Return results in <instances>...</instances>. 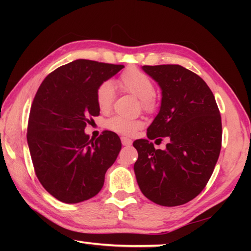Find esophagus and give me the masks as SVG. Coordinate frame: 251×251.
<instances>
[{"label": "esophagus", "mask_w": 251, "mask_h": 251, "mask_svg": "<svg viewBox=\"0 0 251 251\" xmlns=\"http://www.w3.org/2000/svg\"><path fill=\"white\" fill-rule=\"evenodd\" d=\"M121 139H122V144H123V145H124V146H129L130 144H131V139H129V138L122 137Z\"/></svg>", "instance_id": "obj_1"}]
</instances>
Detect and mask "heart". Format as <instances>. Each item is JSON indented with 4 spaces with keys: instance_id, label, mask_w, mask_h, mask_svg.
I'll return each mask as SVG.
<instances>
[{
    "instance_id": "b5f03b06",
    "label": "heart",
    "mask_w": 251,
    "mask_h": 251,
    "mask_svg": "<svg viewBox=\"0 0 251 251\" xmlns=\"http://www.w3.org/2000/svg\"><path fill=\"white\" fill-rule=\"evenodd\" d=\"M118 85L123 91L141 100L143 110L147 113L155 112L157 100L155 97V85L150 76L137 69L125 71L118 78ZM115 100V87L112 82L101 83L96 91V103L100 112H107ZM108 129L123 135H133L143 127L141 120H127L121 116H114L106 122Z\"/></svg>"
}]
</instances>
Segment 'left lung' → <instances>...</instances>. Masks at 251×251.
I'll return each mask as SVG.
<instances>
[{"label":"left lung","instance_id":"1","mask_svg":"<svg viewBox=\"0 0 251 251\" xmlns=\"http://www.w3.org/2000/svg\"><path fill=\"white\" fill-rule=\"evenodd\" d=\"M161 88L158 115L148 139L133 143L134 171L144 196L160 206L184 205L205 188L222 148V116L215 96L201 76L180 65H144ZM170 139L165 151L152 139Z\"/></svg>","mask_w":251,"mask_h":251}]
</instances>
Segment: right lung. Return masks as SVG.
Segmentation results:
<instances>
[{
    "label": "right lung",
    "instance_id": "add662e5",
    "mask_svg": "<svg viewBox=\"0 0 251 251\" xmlns=\"http://www.w3.org/2000/svg\"><path fill=\"white\" fill-rule=\"evenodd\" d=\"M123 67L76 59L50 73L36 92L27 144L37 178L59 201L77 203L99 194L120 154L117 134L104 130L90 139L84 129L100 115L97 88Z\"/></svg>",
    "mask_w": 251,
    "mask_h": 251
}]
</instances>
